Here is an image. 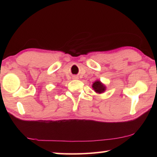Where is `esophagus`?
I'll use <instances>...</instances> for the list:
<instances>
[{
	"instance_id": "34e87169",
	"label": "esophagus",
	"mask_w": 157,
	"mask_h": 157,
	"mask_svg": "<svg viewBox=\"0 0 157 157\" xmlns=\"http://www.w3.org/2000/svg\"><path fill=\"white\" fill-rule=\"evenodd\" d=\"M77 78H77V77H76V78H75V79H77Z\"/></svg>"
}]
</instances>
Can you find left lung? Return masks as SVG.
Listing matches in <instances>:
<instances>
[{"instance_id":"8db88e82","label":"left lung","mask_w":157,"mask_h":157,"mask_svg":"<svg viewBox=\"0 0 157 157\" xmlns=\"http://www.w3.org/2000/svg\"><path fill=\"white\" fill-rule=\"evenodd\" d=\"M93 89L98 94H102L106 90V86L99 80H96L92 85Z\"/></svg>"}]
</instances>
